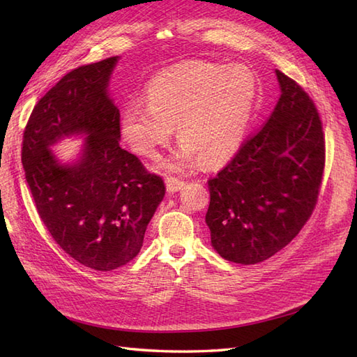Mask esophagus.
I'll list each match as a JSON object with an SVG mask.
<instances>
[{"label": "esophagus", "instance_id": "esophagus-1", "mask_svg": "<svg viewBox=\"0 0 357 357\" xmlns=\"http://www.w3.org/2000/svg\"><path fill=\"white\" fill-rule=\"evenodd\" d=\"M185 186V183L178 178H174V177H168L167 178V189L169 194H176L178 190Z\"/></svg>", "mask_w": 357, "mask_h": 357}]
</instances>
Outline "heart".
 <instances>
[{
	"mask_svg": "<svg viewBox=\"0 0 357 357\" xmlns=\"http://www.w3.org/2000/svg\"><path fill=\"white\" fill-rule=\"evenodd\" d=\"M259 83L245 65L188 62L159 73L149 83L146 101H128L121 112V132L132 150L154 158L172 136L178 149L165 168L185 169L199 159L208 165L239 150L255 115Z\"/></svg>",
	"mask_w": 357,
	"mask_h": 357,
	"instance_id": "heart-1",
	"label": "heart"
}]
</instances>
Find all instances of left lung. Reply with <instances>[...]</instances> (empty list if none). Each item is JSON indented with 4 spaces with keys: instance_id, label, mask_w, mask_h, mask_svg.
Listing matches in <instances>:
<instances>
[{
    "instance_id": "left-lung-1",
    "label": "left lung",
    "mask_w": 357,
    "mask_h": 357,
    "mask_svg": "<svg viewBox=\"0 0 357 357\" xmlns=\"http://www.w3.org/2000/svg\"><path fill=\"white\" fill-rule=\"evenodd\" d=\"M280 98L259 132L211 178L206 224L225 260L253 265L297 236L314 211L324 169V135L314 102L275 69Z\"/></svg>"
}]
</instances>
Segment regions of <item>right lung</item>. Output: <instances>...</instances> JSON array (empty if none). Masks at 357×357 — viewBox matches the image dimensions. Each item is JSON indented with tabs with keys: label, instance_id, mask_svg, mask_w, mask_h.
I'll use <instances>...</instances> for the list:
<instances>
[{
	"label": "right lung",
	"instance_id": "add662e5",
	"mask_svg": "<svg viewBox=\"0 0 357 357\" xmlns=\"http://www.w3.org/2000/svg\"><path fill=\"white\" fill-rule=\"evenodd\" d=\"M119 57L66 74L34 106L22 141V165L42 222L66 255L97 271L133 260L165 183L121 149L119 110L109 84ZM66 137L85 142L77 158L50 150Z\"/></svg>",
	"mask_w": 357,
	"mask_h": 357
}]
</instances>
